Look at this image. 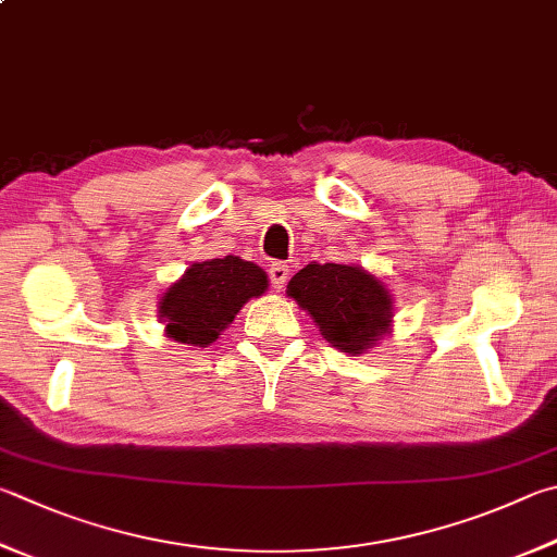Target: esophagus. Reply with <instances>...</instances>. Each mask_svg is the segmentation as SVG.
Listing matches in <instances>:
<instances>
[{
    "label": "esophagus",
    "instance_id": "1",
    "mask_svg": "<svg viewBox=\"0 0 557 557\" xmlns=\"http://www.w3.org/2000/svg\"><path fill=\"white\" fill-rule=\"evenodd\" d=\"M268 275H270L272 287L282 289V287L287 285V280H289V268L285 265V262H272L270 270H268Z\"/></svg>",
    "mask_w": 557,
    "mask_h": 557
}]
</instances>
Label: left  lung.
<instances>
[{
  "label": "left lung",
  "mask_w": 557,
  "mask_h": 557,
  "mask_svg": "<svg viewBox=\"0 0 557 557\" xmlns=\"http://www.w3.org/2000/svg\"><path fill=\"white\" fill-rule=\"evenodd\" d=\"M287 295L311 313L321 336L343 352H362L389 329V292L358 265L313 262L289 280Z\"/></svg>",
  "instance_id": "8db88e82"
}]
</instances>
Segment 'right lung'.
Returning <instances> with one entry per match:
<instances>
[{"mask_svg": "<svg viewBox=\"0 0 557 557\" xmlns=\"http://www.w3.org/2000/svg\"><path fill=\"white\" fill-rule=\"evenodd\" d=\"M268 275L236 256L195 262L180 282L165 292L160 317L170 338L189 346H209L250 297H260Z\"/></svg>", "mask_w": 557, "mask_h": 557, "instance_id": "1", "label": "right lung"}]
</instances>
